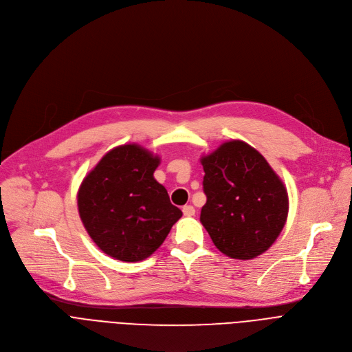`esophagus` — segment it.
<instances>
[{"label":"esophagus","instance_id":"obj_1","mask_svg":"<svg viewBox=\"0 0 352 352\" xmlns=\"http://www.w3.org/2000/svg\"><path fill=\"white\" fill-rule=\"evenodd\" d=\"M182 213L186 217H192V216H195V208L190 206V205H186V206L182 208Z\"/></svg>","mask_w":352,"mask_h":352}]
</instances>
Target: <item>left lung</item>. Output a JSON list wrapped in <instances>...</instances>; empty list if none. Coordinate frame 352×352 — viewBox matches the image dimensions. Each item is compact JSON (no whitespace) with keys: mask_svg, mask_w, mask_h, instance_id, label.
Returning a JSON list of instances; mask_svg holds the SVG:
<instances>
[{"mask_svg":"<svg viewBox=\"0 0 352 352\" xmlns=\"http://www.w3.org/2000/svg\"><path fill=\"white\" fill-rule=\"evenodd\" d=\"M208 197L200 223L228 258L254 259L273 245L288 216V193L256 148L228 140L200 159Z\"/></svg>","mask_w":352,"mask_h":352,"instance_id":"obj_1","label":"left lung"}]
</instances>
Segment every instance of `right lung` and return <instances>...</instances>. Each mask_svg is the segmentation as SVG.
Returning <instances> with one entry per match:
<instances>
[{
    "instance_id": "add662e5",
    "label": "right lung",
    "mask_w": 352,
    "mask_h": 352,
    "mask_svg": "<svg viewBox=\"0 0 352 352\" xmlns=\"http://www.w3.org/2000/svg\"><path fill=\"white\" fill-rule=\"evenodd\" d=\"M160 157L129 143L114 147L85 177L78 190L80 220L103 252L139 262L164 242L182 212L153 173Z\"/></svg>"
}]
</instances>
